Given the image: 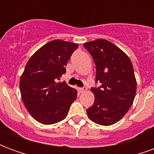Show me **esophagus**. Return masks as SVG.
Listing matches in <instances>:
<instances>
[{
  "mask_svg": "<svg viewBox=\"0 0 154 154\" xmlns=\"http://www.w3.org/2000/svg\"><path fill=\"white\" fill-rule=\"evenodd\" d=\"M87 88H86V87H83V88H78V91H80L81 93H83V92H86V91H87Z\"/></svg>",
  "mask_w": 154,
  "mask_h": 154,
  "instance_id": "obj_1",
  "label": "esophagus"
}]
</instances>
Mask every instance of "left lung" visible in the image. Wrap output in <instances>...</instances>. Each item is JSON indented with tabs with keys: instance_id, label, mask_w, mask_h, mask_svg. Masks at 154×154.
<instances>
[{
	"instance_id": "1",
	"label": "left lung",
	"mask_w": 154,
	"mask_h": 154,
	"mask_svg": "<svg viewBox=\"0 0 154 154\" xmlns=\"http://www.w3.org/2000/svg\"><path fill=\"white\" fill-rule=\"evenodd\" d=\"M96 63L98 88H91L95 96L92 106L87 110L89 119L109 126L118 122L132 106L137 82L128 55L110 41L103 38L83 44Z\"/></svg>"
}]
</instances>
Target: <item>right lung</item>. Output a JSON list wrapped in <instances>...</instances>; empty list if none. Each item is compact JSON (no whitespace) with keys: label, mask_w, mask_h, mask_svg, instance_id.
<instances>
[{"label":"right lung","mask_w":154,"mask_h":154,"mask_svg":"<svg viewBox=\"0 0 154 154\" xmlns=\"http://www.w3.org/2000/svg\"><path fill=\"white\" fill-rule=\"evenodd\" d=\"M78 44L55 39L35 52L20 80L26 110L38 122L53 125L65 119L77 91L65 82H56L66 72V65Z\"/></svg>","instance_id":"1"}]
</instances>
